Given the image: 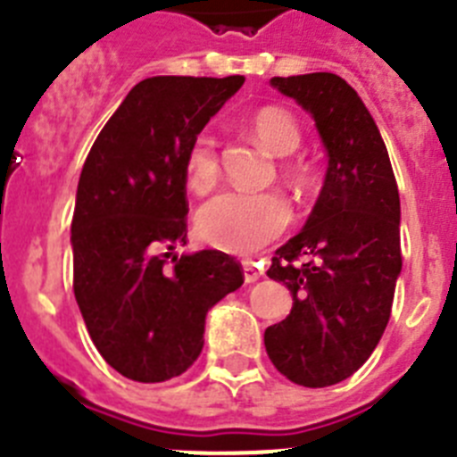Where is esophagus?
Instances as JSON below:
<instances>
[{"label": "esophagus", "mask_w": 457, "mask_h": 457, "mask_svg": "<svg viewBox=\"0 0 457 457\" xmlns=\"http://www.w3.org/2000/svg\"><path fill=\"white\" fill-rule=\"evenodd\" d=\"M242 272H245V281H247V284H256L258 278L263 277L261 265H256L253 261H245V263H242Z\"/></svg>", "instance_id": "esophagus-1"}]
</instances>
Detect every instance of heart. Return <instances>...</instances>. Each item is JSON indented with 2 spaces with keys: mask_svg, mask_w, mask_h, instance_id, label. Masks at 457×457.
Here are the masks:
<instances>
[{
  "mask_svg": "<svg viewBox=\"0 0 457 457\" xmlns=\"http://www.w3.org/2000/svg\"><path fill=\"white\" fill-rule=\"evenodd\" d=\"M252 132L268 153L286 157L302 144L300 125L278 107L261 109L252 119ZM220 176L215 141L210 135H196L185 153V180L196 194L215 187ZM290 205L278 194L224 192L201 205L196 231L201 240L228 253H253L278 237L290 224Z\"/></svg>",
  "mask_w": 457,
  "mask_h": 457,
  "instance_id": "obj_1",
  "label": "heart"
}]
</instances>
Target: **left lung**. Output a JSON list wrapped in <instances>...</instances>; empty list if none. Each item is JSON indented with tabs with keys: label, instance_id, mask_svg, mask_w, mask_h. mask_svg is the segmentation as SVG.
<instances>
[{
	"label": "left lung",
	"instance_id": "1",
	"mask_svg": "<svg viewBox=\"0 0 457 457\" xmlns=\"http://www.w3.org/2000/svg\"><path fill=\"white\" fill-rule=\"evenodd\" d=\"M270 87L309 112L327 155L304 228L268 270L293 309L265 329V350L278 373L316 389L350 378L385 334L403 270L401 196L378 125L345 79L309 72Z\"/></svg>",
	"mask_w": 457,
	"mask_h": 457
}]
</instances>
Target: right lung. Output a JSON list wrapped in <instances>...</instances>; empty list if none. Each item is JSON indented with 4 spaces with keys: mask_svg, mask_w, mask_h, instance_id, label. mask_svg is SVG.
I'll use <instances>...</instances> for the list:
<instances>
[{
    "mask_svg": "<svg viewBox=\"0 0 457 457\" xmlns=\"http://www.w3.org/2000/svg\"><path fill=\"white\" fill-rule=\"evenodd\" d=\"M245 84L160 75L132 87L91 146L71 226L72 288L88 337L135 382L183 375L204 350L208 311L242 286L240 265L187 245L185 153Z\"/></svg>",
    "mask_w": 457,
    "mask_h": 457,
    "instance_id": "right-lung-1",
    "label": "right lung"
}]
</instances>
